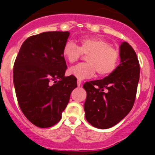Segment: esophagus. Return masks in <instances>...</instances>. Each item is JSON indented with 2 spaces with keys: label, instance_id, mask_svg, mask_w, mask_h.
Instances as JSON below:
<instances>
[{
  "label": "esophagus",
  "instance_id": "34e87169",
  "mask_svg": "<svg viewBox=\"0 0 155 155\" xmlns=\"http://www.w3.org/2000/svg\"><path fill=\"white\" fill-rule=\"evenodd\" d=\"M81 84V81L78 80V87H80Z\"/></svg>",
  "mask_w": 155,
  "mask_h": 155
}]
</instances>
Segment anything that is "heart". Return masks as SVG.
<instances>
[{"label":"heart","mask_w":155,"mask_h":155,"mask_svg":"<svg viewBox=\"0 0 155 155\" xmlns=\"http://www.w3.org/2000/svg\"><path fill=\"white\" fill-rule=\"evenodd\" d=\"M62 53L71 64L78 61L83 54L87 55V63L79 64L68 70V74L78 80L91 78L96 71L101 77L109 76L116 71L120 61L118 50L106 40L97 37L81 38L80 46L68 40L64 43Z\"/></svg>","instance_id":"b5f03b06"}]
</instances>
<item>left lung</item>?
<instances>
[{
    "instance_id": "1",
    "label": "left lung",
    "mask_w": 155,
    "mask_h": 155,
    "mask_svg": "<svg viewBox=\"0 0 155 155\" xmlns=\"http://www.w3.org/2000/svg\"><path fill=\"white\" fill-rule=\"evenodd\" d=\"M120 64L116 71L101 80L85 82L84 109L93 127L108 129L120 123L134 106L140 78L137 54L127 42L120 46Z\"/></svg>"
}]
</instances>
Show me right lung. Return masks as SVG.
I'll return each instance as SVG.
<instances>
[{"label":"right lung","mask_w":155,"mask_h":155,"mask_svg":"<svg viewBox=\"0 0 155 155\" xmlns=\"http://www.w3.org/2000/svg\"><path fill=\"white\" fill-rule=\"evenodd\" d=\"M68 31H46L23 42L14 64L13 81L19 107L31 124L51 127L62 117L77 78L65 77L62 53Z\"/></svg>","instance_id":"1"}]
</instances>
